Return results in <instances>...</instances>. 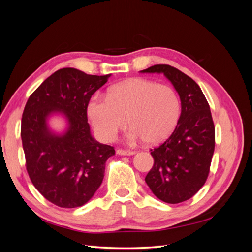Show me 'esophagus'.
<instances>
[{
    "label": "esophagus",
    "instance_id": "34e87169",
    "mask_svg": "<svg viewBox=\"0 0 252 252\" xmlns=\"http://www.w3.org/2000/svg\"><path fill=\"white\" fill-rule=\"evenodd\" d=\"M117 154L120 156H132L135 154V151L132 150H125V149H118Z\"/></svg>",
    "mask_w": 252,
    "mask_h": 252
}]
</instances>
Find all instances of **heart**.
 Returning a JSON list of instances; mask_svg holds the SVG:
<instances>
[{
	"mask_svg": "<svg viewBox=\"0 0 252 252\" xmlns=\"http://www.w3.org/2000/svg\"><path fill=\"white\" fill-rule=\"evenodd\" d=\"M181 109L174 88L136 78L111 87L107 96L94 94L87 113L95 133L105 142L116 140L129 122L132 126L129 141L144 140L148 145H157L168 139L177 128Z\"/></svg>",
	"mask_w": 252,
	"mask_h": 252,
	"instance_id": "b5f03b06",
	"label": "heart"
}]
</instances>
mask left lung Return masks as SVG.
Listing matches in <instances>:
<instances>
[{"mask_svg":"<svg viewBox=\"0 0 252 252\" xmlns=\"http://www.w3.org/2000/svg\"><path fill=\"white\" fill-rule=\"evenodd\" d=\"M143 73H163L181 98L177 128L162 145L150 149L154 166L145 182L165 203L178 204L192 197L208 178L216 134L209 104L200 86L184 72L159 64Z\"/></svg>","mask_w":252,"mask_h":252,"instance_id":"obj_1","label":"left lung"}]
</instances>
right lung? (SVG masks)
Returning a JSON list of instances; mask_svg holds the SVG:
<instances>
[{
  "label": "right lung",
  "mask_w": 252,
  "mask_h": 252,
  "mask_svg": "<svg viewBox=\"0 0 252 252\" xmlns=\"http://www.w3.org/2000/svg\"><path fill=\"white\" fill-rule=\"evenodd\" d=\"M110 75L62 68L45 80L25 105L21 138L26 169L39 192L59 207L86 204L102 184L106 161L116 154L112 146L93 138L87 123L90 97ZM58 112L68 125L61 135L53 134L47 124Z\"/></svg>",
  "instance_id": "1"
}]
</instances>
